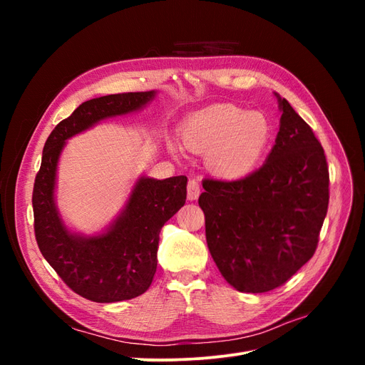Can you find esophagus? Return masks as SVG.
<instances>
[{
  "label": "esophagus",
  "instance_id": "34e87169",
  "mask_svg": "<svg viewBox=\"0 0 365 365\" xmlns=\"http://www.w3.org/2000/svg\"><path fill=\"white\" fill-rule=\"evenodd\" d=\"M201 195V185L196 180H189L187 182V197H189V201H195L200 197Z\"/></svg>",
  "mask_w": 365,
  "mask_h": 365
}]
</instances>
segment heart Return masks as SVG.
<instances>
[{"label": "heart", "instance_id": "b5f03b06", "mask_svg": "<svg viewBox=\"0 0 365 365\" xmlns=\"http://www.w3.org/2000/svg\"><path fill=\"white\" fill-rule=\"evenodd\" d=\"M269 120L236 105H215L195 113L181 126L184 145L207 154L208 168L225 178H239L257 168L271 143ZM172 153L178 152L169 143Z\"/></svg>", "mask_w": 365, "mask_h": 365}]
</instances>
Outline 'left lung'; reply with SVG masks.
<instances>
[{"mask_svg":"<svg viewBox=\"0 0 365 365\" xmlns=\"http://www.w3.org/2000/svg\"><path fill=\"white\" fill-rule=\"evenodd\" d=\"M275 145L245 178H205L200 207L210 254L240 292L284 284L314 256L329 205V168L311 126L286 98Z\"/></svg>","mask_w":365,"mask_h":365,"instance_id":"8db88e82","label":"left lung"}]
</instances>
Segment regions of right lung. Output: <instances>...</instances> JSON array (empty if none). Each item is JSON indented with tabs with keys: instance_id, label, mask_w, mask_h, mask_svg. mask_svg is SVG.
<instances>
[{
	"instance_id": "obj_1",
	"label": "right lung",
	"mask_w": 365,
	"mask_h": 365,
	"mask_svg": "<svg viewBox=\"0 0 365 365\" xmlns=\"http://www.w3.org/2000/svg\"><path fill=\"white\" fill-rule=\"evenodd\" d=\"M155 91L109 94L83 102L51 130L33 185L35 236L42 256L76 294L96 303L130 300L146 292L157 271L163 225L185 204L187 176H141L114 222L97 236L71 233L54 202V185L65 141L101 120L134 113Z\"/></svg>"
}]
</instances>
